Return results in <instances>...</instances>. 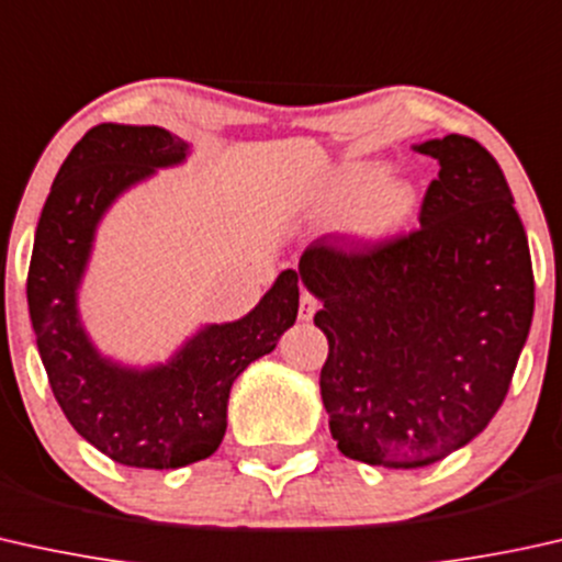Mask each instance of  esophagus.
<instances>
[{
    "label": "esophagus",
    "mask_w": 562,
    "mask_h": 562,
    "mask_svg": "<svg viewBox=\"0 0 562 562\" xmlns=\"http://www.w3.org/2000/svg\"><path fill=\"white\" fill-rule=\"evenodd\" d=\"M316 306H319V301H316L308 291H301V299H299V319L301 322H308L312 316L316 314Z\"/></svg>",
    "instance_id": "obj_1"
}]
</instances>
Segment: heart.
<instances>
[{"mask_svg":"<svg viewBox=\"0 0 562 562\" xmlns=\"http://www.w3.org/2000/svg\"><path fill=\"white\" fill-rule=\"evenodd\" d=\"M331 200H355L335 231L360 246H378L393 238L418 205L416 187L403 177H387V165L382 161H349L341 167Z\"/></svg>","mask_w":562,"mask_h":562,"instance_id":"obj_1","label":"heart"}]
</instances>
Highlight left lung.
Listing matches in <instances>:
<instances>
[{
  "label": "left lung",
  "mask_w": 562,
  "mask_h": 562,
  "mask_svg": "<svg viewBox=\"0 0 562 562\" xmlns=\"http://www.w3.org/2000/svg\"><path fill=\"white\" fill-rule=\"evenodd\" d=\"M413 149L441 167L418 231L349 254L324 235L299 261L329 341L319 387L331 438L387 469L441 461L490 426L535 312L530 248L497 159L461 134Z\"/></svg>",
  "instance_id": "1"
}]
</instances>
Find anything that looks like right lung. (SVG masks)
Returning <instances> with one entry per match:
<instances>
[{
	"label": "right lung",
	"instance_id": "1",
	"mask_svg": "<svg viewBox=\"0 0 562 562\" xmlns=\"http://www.w3.org/2000/svg\"><path fill=\"white\" fill-rule=\"evenodd\" d=\"M187 154L190 144L161 126H93L63 161L32 248L30 319L55 401L88 443L134 469H180L213 457L233 382L273 352L299 312V273L286 268L256 308L200 327L167 362L132 368L101 355L88 337L78 291L103 215Z\"/></svg>",
	"mask_w": 562,
	"mask_h": 562
}]
</instances>
